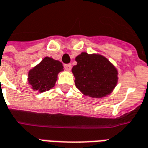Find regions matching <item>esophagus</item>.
<instances>
[{"label":"esophagus","mask_w":148,"mask_h":148,"mask_svg":"<svg viewBox=\"0 0 148 148\" xmlns=\"http://www.w3.org/2000/svg\"><path fill=\"white\" fill-rule=\"evenodd\" d=\"M71 64H65V65H64V68H65V69H66V71H70L71 70Z\"/></svg>","instance_id":"esophagus-1"}]
</instances>
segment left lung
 Masks as SVG:
<instances>
[{
    "label": "left lung",
    "instance_id": "8db88e82",
    "mask_svg": "<svg viewBox=\"0 0 148 148\" xmlns=\"http://www.w3.org/2000/svg\"><path fill=\"white\" fill-rule=\"evenodd\" d=\"M77 65L72 68L75 86L91 98H103L113 91L118 83L116 67L106 57L82 52L75 58Z\"/></svg>",
    "mask_w": 148,
    "mask_h": 148
}]
</instances>
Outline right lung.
Returning <instances> with one entry per match:
<instances>
[{"instance_id": "1", "label": "right lung", "mask_w": 148, "mask_h": 148, "mask_svg": "<svg viewBox=\"0 0 148 148\" xmlns=\"http://www.w3.org/2000/svg\"><path fill=\"white\" fill-rule=\"evenodd\" d=\"M63 71L62 63L52 58L45 57L28 73V82L34 90L39 93L52 89L56 83L58 74Z\"/></svg>"}]
</instances>
